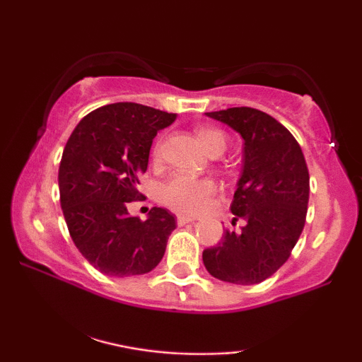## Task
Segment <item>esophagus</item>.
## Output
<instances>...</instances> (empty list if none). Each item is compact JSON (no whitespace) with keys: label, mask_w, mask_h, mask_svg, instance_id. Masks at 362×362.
<instances>
[{"label":"esophagus","mask_w":362,"mask_h":362,"mask_svg":"<svg viewBox=\"0 0 362 362\" xmlns=\"http://www.w3.org/2000/svg\"><path fill=\"white\" fill-rule=\"evenodd\" d=\"M197 219L196 216L192 214H177V224L180 226H185L187 222H194Z\"/></svg>","instance_id":"esophagus-1"}]
</instances>
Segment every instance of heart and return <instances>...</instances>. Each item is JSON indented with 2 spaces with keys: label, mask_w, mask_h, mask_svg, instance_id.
<instances>
[{
  "label": "heart",
  "mask_w": 362,
  "mask_h": 362,
  "mask_svg": "<svg viewBox=\"0 0 362 362\" xmlns=\"http://www.w3.org/2000/svg\"><path fill=\"white\" fill-rule=\"evenodd\" d=\"M196 136L206 153L224 151L227 146V136L221 130L212 127L196 128ZM155 156H158V148H155ZM216 191V185L204 177H191L186 175H176L163 186L161 199L173 209L182 212H194L201 209Z\"/></svg>",
  "instance_id": "b5f03b06"
}]
</instances>
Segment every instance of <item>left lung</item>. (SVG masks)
<instances>
[{
    "instance_id": "left-lung-1",
    "label": "left lung",
    "mask_w": 362,
    "mask_h": 362,
    "mask_svg": "<svg viewBox=\"0 0 362 362\" xmlns=\"http://www.w3.org/2000/svg\"><path fill=\"white\" fill-rule=\"evenodd\" d=\"M244 140V165L230 211L244 219L202 252L207 272L235 285L260 284L288 260L306 219L310 175L303 151L286 128L250 107L206 113ZM232 221V224H234Z\"/></svg>"
}]
</instances>
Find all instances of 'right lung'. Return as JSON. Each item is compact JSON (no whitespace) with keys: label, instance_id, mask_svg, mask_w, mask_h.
I'll use <instances>...</instances> for the list:
<instances>
[{"label":"right lung","instance_id":"right-lung-1","mask_svg":"<svg viewBox=\"0 0 362 362\" xmlns=\"http://www.w3.org/2000/svg\"><path fill=\"white\" fill-rule=\"evenodd\" d=\"M175 118L140 103H110L83 117L67 140L59 166L64 219L78 252L102 274H148L165 255L175 216L153 207L141 221L127 202L138 199L153 138Z\"/></svg>","mask_w":362,"mask_h":362}]
</instances>
